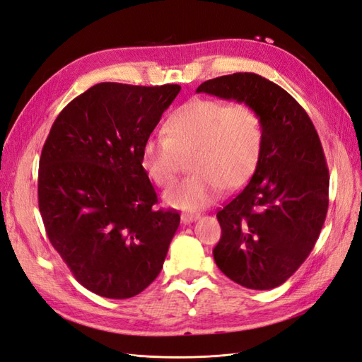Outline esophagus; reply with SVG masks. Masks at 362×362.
<instances>
[{
  "mask_svg": "<svg viewBox=\"0 0 362 362\" xmlns=\"http://www.w3.org/2000/svg\"><path fill=\"white\" fill-rule=\"evenodd\" d=\"M182 223L185 225H189L192 221H196L199 218V216H192V214H182Z\"/></svg>",
  "mask_w": 362,
  "mask_h": 362,
  "instance_id": "1",
  "label": "esophagus"
}]
</instances>
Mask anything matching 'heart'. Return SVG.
Returning a JSON list of instances; mask_svg holds the SVG:
<instances>
[{"instance_id":"obj_1","label":"heart","mask_w":362,"mask_h":362,"mask_svg":"<svg viewBox=\"0 0 362 362\" xmlns=\"http://www.w3.org/2000/svg\"><path fill=\"white\" fill-rule=\"evenodd\" d=\"M163 133L144 142L141 166L154 185L166 188L189 156L191 174L163 196L166 205L188 212L211 205L221 187L242 188L260 162L264 141L262 116L252 105L208 98L179 107Z\"/></svg>"}]
</instances>
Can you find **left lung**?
<instances>
[{
    "instance_id": "8db88e82",
    "label": "left lung",
    "mask_w": 362,
    "mask_h": 362,
    "mask_svg": "<svg viewBox=\"0 0 362 362\" xmlns=\"http://www.w3.org/2000/svg\"><path fill=\"white\" fill-rule=\"evenodd\" d=\"M197 93L246 102L263 120L260 162L217 212L218 269L247 289L283 284L309 257L329 206V170L310 117L289 93L255 73L209 79Z\"/></svg>"
}]
</instances>
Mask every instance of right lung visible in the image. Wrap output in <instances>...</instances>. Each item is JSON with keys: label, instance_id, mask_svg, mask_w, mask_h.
<instances>
[{"label": "right lung", "instance_id": "obj_1", "mask_svg": "<svg viewBox=\"0 0 362 362\" xmlns=\"http://www.w3.org/2000/svg\"><path fill=\"white\" fill-rule=\"evenodd\" d=\"M180 86L100 82L54 120L38 173L50 243L76 280L105 298L141 293L160 274L180 216L153 211L141 148Z\"/></svg>", "mask_w": 362, "mask_h": 362}]
</instances>
